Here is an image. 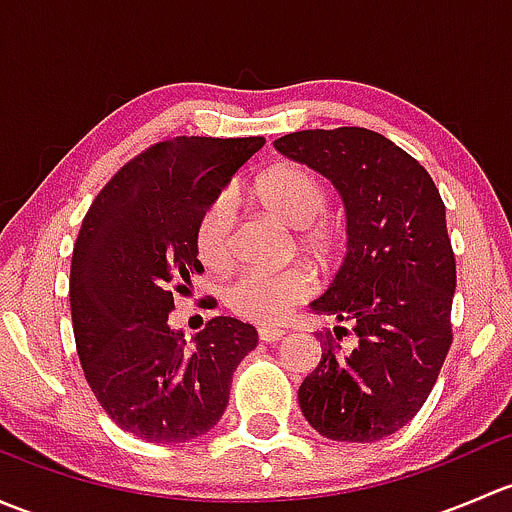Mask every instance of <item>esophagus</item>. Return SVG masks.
<instances>
[{
    "label": "esophagus",
    "instance_id": "esophagus-1",
    "mask_svg": "<svg viewBox=\"0 0 512 512\" xmlns=\"http://www.w3.org/2000/svg\"><path fill=\"white\" fill-rule=\"evenodd\" d=\"M257 337H260V342H280L282 337H285V329H277V327H260L257 329Z\"/></svg>",
    "mask_w": 512,
    "mask_h": 512
}]
</instances>
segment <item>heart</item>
Listing matches in <instances>:
<instances>
[{"instance_id":"b5f03b06","label":"heart","mask_w":512,"mask_h":512,"mask_svg":"<svg viewBox=\"0 0 512 512\" xmlns=\"http://www.w3.org/2000/svg\"><path fill=\"white\" fill-rule=\"evenodd\" d=\"M257 203L277 220L299 230V245L317 257H327L334 247L332 227L324 223L329 210V188L319 173L297 163L277 165L255 180ZM195 250L208 267H225L235 250V203L230 193L208 200L195 225ZM314 280L302 267L282 272L245 270L227 282L225 304L242 319L275 324L289 309L309 297Z\"/></svg>"}]
</instances>
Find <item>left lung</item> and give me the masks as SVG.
<instances>
[{
    "instance_id": "obj_1",
    "label": "left lung",
    "mask_w": 512,
    "mask_h": 512,
    "mask_svg": "<svg viewBox=\"0 0 512 512\" xmlns=\"http://www.w3.org/2000/svg\"><path fill=\"white\" fill-rule=\"evenodd\" d=\"M275 148L337 185L349 223L344 265L312 302L349 327L319 332L322 361L299 386V406L324 438L379 441L426 404L453 344L446 205L428 170L369 128L287 133ZM349 328L357 347L342 353L336 340Z\"/></svg>"
}]
</instances>
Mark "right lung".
I'll use <instances>...</instances> for the list:
<instances>
[{"instance_id": "add662e5", "label": "right lung", "mask_w": 512, "mask_h": 512, "mask_svg": "<svg viewBox=\"0 0 512 512\" xmlns=\"http://www.w3.org/2000/svg\"><path fill=\"white\" fill-rule=\"evenodd\" d=\"M262 136H175L113 173L91 203L71 257L76 354L101 409L148 443H180L215 426L232 374L257 347L252 324L215 317L193 347L168 314L203 265L195 225Z\"/></svg>"}]
</instances>
